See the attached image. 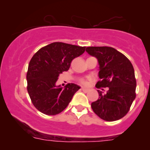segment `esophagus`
<instances>
[{
    "instance_id": "obj_1",
    "label": "esophagus",
    "mask_w": 150,
    "mask_h": 150,
    "mask_svg": "<svg viewBox=\"0 0 150 150\" xmlns=\"http://www.w3.org/2000/svg\"><path fill=\"white\" fill-rule=\"evenodd\" d=\"M81 90H82L84 92H85V93H87V92L89 91V89H88V88H81Z\"/></svg>"
}]
</instances>
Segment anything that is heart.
<instances>
[{
	"instance_id": "b5f03b06",
	"label": "heart",
	"mask_w": 150,
	"mask_h": 150,
	"mask_svg": "<svg viewBox=\"0 0 150 150\" xmlns=\"http://www.w3.org/2000/svg\"><path fill=\"white\" fill-rule=\"evenodd\" d=\"M81 83L83 84H88V81L84 80V79H81Z\"/></svg>"
}]
</instances>
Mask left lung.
Listing matches in <instances>:
<instances>
[{
    "instance_id": "left-lung-1",
    "label": "left lung",
    "mask_w": 150,
    "mask_h": 150,
    "mask_svg": "<svg viewBox=\"0 0 150 150\" xmlns=\"http://www.w3.org/2000/svg\"><path fill=\"white\" fill-rule=\"evenodd\" d=\"M86 51L99 63L97 88H108L106 94L97 91L99 99L91 108L103 120L113 122L123 118L136 97L134 69L125 56L110 47H88Z\"/></svg>"
}]
</instances>
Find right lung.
Returning a JSON list of instances; mask_svg holds the SVG:
<instances>
[{"instance_id":"add662e5","label":"right lung","mask_w":150,"mask_h":150,"mask_svg":"<svg viewBox=\"0 0 150 150\" xmlns=\"http://www.w3.org/2000/svg\"><path fill=\"white\" fill-rule=\"evenodd\" d=\"M85 51V47L54 42L41 48L32 57L27 71V90L35 107L47 115L59 114L67 107L80 87L57 86L59 74L68 71L72 59Z\"/></svg>"}]
</instances>
